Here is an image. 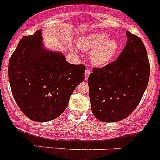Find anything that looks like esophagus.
Masks as SVG:
<instances>
[{
    "mask_svg": "<svg viewBox=\"0 0 160 160\" xmlns=\"http://www.w3.org/2000/svg\"><path fill=\"white\" fill-rule=\"evenodd\" d=\"M90 69H86V71H85V78H86V80H87L88 79V77H89V75L90 74Z\"/></svg>",
    "mask_w": 160,
    "mask_h": 160,
    "instance_id": "1",
    "label": "esophagus"
}]
</instances>
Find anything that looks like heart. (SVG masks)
I'll return each instance as SVG.
<instances>
[{
    "label": "heart",
    "mask_w": 160,
    "mask_h": 160,
    "mask_svg": "<svg viewBox=\"0 0 160 160\" xmlns=\"http://www.w3.org/2000/svg\"><path fill=\"white\" fill-rule=\"evenodd\" d=\"M105 32H96L84 36L79 40V47L87 51H92L90 60L96 66L106 65L113 58L118 51V43L115 39H108Z\"/></svg>",
    "instance_id": "1"
}]
</instances>
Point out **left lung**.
Here are the masks:
<instances>
[{
    "mask_svg": "<svg viewBox=\"0 0 160 160\" xmlns=\"http://www.w3.org/2000/svg\"><path fill=\"white\" fill-rule=\"evenodd\" d=\"M127 43L117 59L102 68H93L88 78L93 116L102 122L128 117L147 88L150 64L143 41L127 31Z\"/></svg>",
    "mask_w": 160,
    "mask_h": 160,
    "instance_id": "8db88e82",
    "label": "left lung"
}]
</instances>
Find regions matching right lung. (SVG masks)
<instances>
[{
	"instance_id": "right-lung-1",
	"label": "right lung",
	"mask_w": 160,
	"mask_h": 160,
	"mask_svg": "<svg viewBox=\"0 0 160 160\" xmlns=\"http://www.w3.org/2000/svg\"><path fill=\"white\" fill-rule=\"evenodd\" d=\"M86 67L66 62L62 53L46 51L41 30L23 36L8 62L13 98L29 119L45 122L59 117L75 88L85 79Z\"/></svg>"
}]
</instances>
